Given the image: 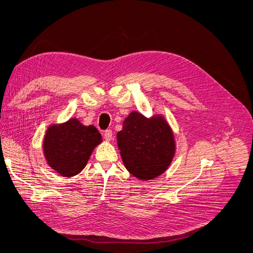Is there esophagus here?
I'll return each instance as SVG.
<instances>
[{"instance_id": "34e87169", "label": "esophagus", "mask_w": 253, "mask_h": 253, "mask_svg": "<svg viewBox=\"0 0 253 253\" xmlns=\"http://www.w3.org/2000/svg\"><path fill=\"white\" fill-rule=\"evenodd\" d=\"M104 139L105 140H108V141H110V140H112V131L111 129H106V131L104 132Z\"/></svg>"}]
</instances>
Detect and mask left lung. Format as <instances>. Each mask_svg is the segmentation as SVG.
<instances>
[{"label":"left lung","mask_w":253,"mask_h":253,"mask_svg":"<svg viewBox=\"0 0 253 253\" xmlns=\"http://www.w3.org/2000/svg\"><path fill=\"white\" fill-rule=\"evenodd\" d=\"M117 143L127 171L142 180L163 174L175 154L174 135L164 117L149 119L138 112L125 119Z\"/></svg>","instance_id":"8db88e82"}]
</instances>
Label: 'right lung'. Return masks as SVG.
<instances>
[{
  "instance_id": "add662e5",
  "label": "right lung",
  "mask_w": 253,
  "mask_h": 253,
  "mask_svg": "<svg viewBox=\"0 0 253 253\" xmlns=\"http://www.w3.org/2000/svg\"><path fill=\"white\" fill-rule=\"evenodd\" d=\"M101 141V135L94 126H85L72 118L47 128L43 141L44 156L57 173L72 177L84 169L91 152Z\"/></svg>"
}]
</instances>
